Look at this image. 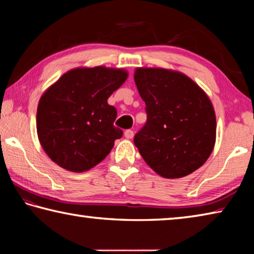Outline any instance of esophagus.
<instances>
[{
    "label": "esophagus",
    "mask_w": 254,
    "mask_h": 254,
    "mask_svg": "<svg viewBox=\"0 0 254 254\" xmlns=\"http://www.w3.org/2000/svg\"><path fill=\"white\" fill-rule=\"evenodd\" d=\"M124 136H126L127 139H132V137L134 136V132H133L132 130H127L126 132H124Z\"/></svg>",
    "instance_id": "obj_1"
}]
</instances>
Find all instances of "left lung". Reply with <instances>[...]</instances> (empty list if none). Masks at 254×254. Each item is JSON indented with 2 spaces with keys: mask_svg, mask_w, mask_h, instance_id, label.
I'll return each instance as SVG.
<instances>
[{
  "mask_svg": "<svg viewBox=\"0 0 254 254\" xmlns=\"http://www.w3.org/2000/svg\"><path fill=\"white\" fill-rule=\"evenodd\" d=\"M134 81L148 118L134 144L163 178L190 175L204 165L216 141L212 102L194 80L165 68H136Z\"/></svg>",
  "mask_w": 254,
  "mask_h": 254,
  "instance_id": "obj_1",
  "label": "left lung"
}]
</instances>
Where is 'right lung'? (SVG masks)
Here are the masks:
<instances>
[{
    "label": "right lung",
    "mask_w": 254,
    "mask_h": 254,
    "mask_svg": "<svg viewBox=\"0 0 254 254\" xmlns=\"http://www.w3.org/2000/svg\"><path fill=\"white\" fill-rule=\"evenodd\" d=\"M127 78L126 69L79 67L46 89L37 109V133L51 160L71 173L104 160L123 134L114 127L117 109L107 100Z\"/></svg>",
    "instance_id": "obj_1"
}]
</instances>
